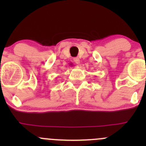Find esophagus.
Returning <instances> with one entry per match:
<instances>
[{
    "mask_svg": "<svg viewBox=\"0 0 146 146\" xmlns=\"http://www.w3.org/2000/svg\"><path fill=\"white\" fill-rule=\"evenodd\" d=\"M73 61H74V62L76 63V64H80V58H78V57H76V58H73Z\"/></svg>",
    "mask_w": 146,
    "mask_h": 146,
    "instance_id": "1",
    "label": "esophagus"
}]
</instances>
